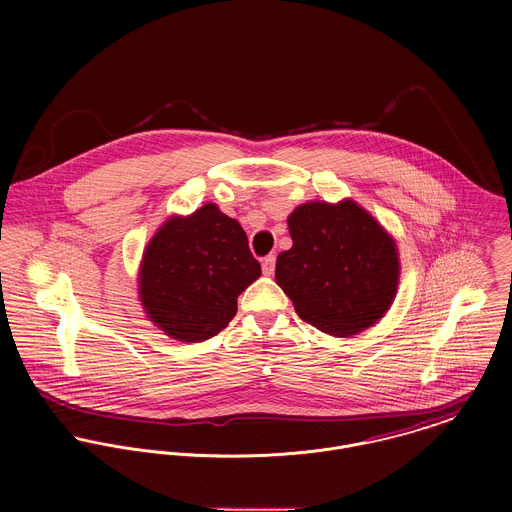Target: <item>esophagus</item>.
<instances>
[{
  "mask_svg": "<svg viewBox=\"0 0 512 512\" xmlns=\"http://www.w3.org/2000/svg\"><path fill=\"white\" fill-rule=\"evenodd\" d=\"M274 268H276V256L274 254H268L264 260H262V272L266 276H272L274 274Z\"/></svg>",
  "mask_w": 512,
  "mask_h": 512,
  "instance_id": "esophagus-1",
  "label": "esophagus"
}]
</instances>
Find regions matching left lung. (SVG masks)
Returning <instances> with one entry per match:
<instances>
[{"label":"left lung","mask_w":512,"mask_h":512,"mask_svg":"<svg viewBox=\"0 0 512 512\" xmlns=\"http://www.w3.org/2000/svg\"><path fill=\"white\" fill-rule=\"evenodd\" d=\"M288 226L293 246L276 260V282L303 321L351 337L388 311L398 288V252L365 209L349 199L305 203Z\"/></svg>","instance_id":"8db88e82"}]
</instances>
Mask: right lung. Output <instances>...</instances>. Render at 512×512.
Wrapping results in <instances>:
<instances>
[{
	"label": "right lung",
	"mask_w": 512,
	"mask_h": 512,
	"mask_svg": "<svg viewBox=\"0 0 512 512\" xmlns=\"http://www.w3.org/2000/svg\"><path fill=\"white\" fill-rule=\"evenodd\" d=\"M262 274L238 220L209 203L167 220L151 238L140 270L149 319L169 337L201 343L236 315V299Z\"/></svg>",
	"instance_id": "obj_1"
}]
</instances>
